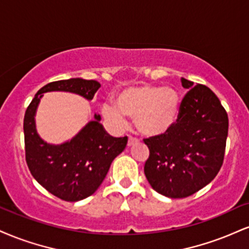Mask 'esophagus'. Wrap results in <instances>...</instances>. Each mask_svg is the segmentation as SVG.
Listing matches in <instances>:
<instances>
[{"mask_svg": "<svg viewBox=\"0 0 249 249\" xmlns=\"http://www.w3.org/2000/svg\"><path fill=\"white\" fill-rule=\"evenodd\" d=\"M138 142V139L134 137H128V142H127V146H132L134 143Z\"/></svg>", "mask_w": 249, "mask_h": 249, "instance_id": "esophagus-1", "label": "esophagus"}]
</instances>
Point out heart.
Masks as SVG:
<instances>
[{"label": "heart", "instance_id": "heart-1", "mask_svg": "<svg viewBox=\"0 0 249 249\" xmlns=\"http://www.w3.org/2000/svg\"><path fill=\"white\" fill-rule=\"evenodd\" d=\"M116 107L104 106V118L117 126L124 125V116L133 119L137 130L145 137L166 134L178 121L179 96L170 87L142 85L125 89L116 97Z\"/></svg>", "mask_w": 249, "mask_h": 249}]
</instances>
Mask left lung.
Segmentation results:
<instances>
[{
  "label": "left lung",
  "mask_w": 249,
  "mask_h": 249,
  "mask_svg": "<svg viewBox=\"0 0 249 249\" xmlns=\"http://www.w3.org/2000/svg\"><path fill=\"white\" fill-rule=\"evenodd\" d=\"M189 89L178 121L166 134L143 139L149 149L143 172L157 193L184 198L204 188L224 162L229 117L219 98L204 85L181 79Z\"/></svg>",
  "instance_id": "8db88e82"
}]
</instances>
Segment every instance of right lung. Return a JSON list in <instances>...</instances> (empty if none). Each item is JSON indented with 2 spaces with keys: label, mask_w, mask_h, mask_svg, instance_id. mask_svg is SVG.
Segmentation results:
<instances>
[{
  "label": "right lung",
  "mask_w": 249,
  "mask_h": 249,
  "mask_svg": "<svg viewBox=\"0 0 249 249\" xmlns=\"http://www.w3.org/2000/svg\"><path fill=\"white\" fill-rule=\"evenodd\" d=\"M100 87L97 81L79 77L50 82L39 89L24 116L25 160L30 173L49 193L66 202L85 199L98 189L113 159L126 147L127 137H110L100 123V115H95V121L89 122L71 142L50 145L36 131V109L43 92L70 91L92 100Z\"/></svg>",
  "instance_id": "right-lung-1"
}]
</instances>
